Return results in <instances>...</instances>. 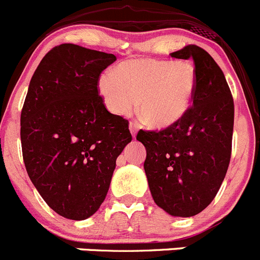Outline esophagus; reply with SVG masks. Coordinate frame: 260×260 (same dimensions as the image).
I'll return each mask as SVG.
<instances>
[{"label":"esophagus","instance_id":"34e87169","mask_svg":"<svg viewBox=\"0 0 260 260\" xmlns=\"http://www.w3.org/2000/svg\"><path fill=\"white\" fill-rule=\"evenodd\" d=\"M129 129H131V133H132V136H133V139H135L136 133H137V129H139V125H137V123H135V121H131Z\"/></svg>","mask_w":260,"mask_h":260}]
</instances>
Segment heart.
I'll use <instances>...</instances> for the list:
<instances>
[{
  "instance_id": "obj_1",
  "label": "heart",
  "mask_w": 260,
  "mask_h": 260,
  "mask_svg": "<svg viewBox=\"0 0 260 260\" xmlns=\"http://www.w3.org/2000/svg\"><path fill=\"white\" fill-rule=\"evenodd\" d=\"M98 89L111 113L128 115L137 101V111L147 125L167 128L190 109L196 74L185 62L125 60L100 79Z\"/></svg>"
}]
</instances>
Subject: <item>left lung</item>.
<instances>
[{
  "mask_svg": "<svg viewBox=\"0 0 260 260\" xmlns=\"http://www.w3.org/2000/svg\"><path fill=\"white\" fill-rule=\"evenodd\" d=\"M170 55L193 60V105L174 125L141 129L136 139L146 147L144 168L154 202L172 216L189 217L212 202L225 177L235 104L223 71L207 51L186 45Z\"/></svg>",
  "mask_w": 260,
  "mask_h": 260,
  "instance_id": "8db88e82",
  "label": "left lung"
}]
</instances>
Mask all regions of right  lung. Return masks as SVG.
Masks as SVG:
<instances>
[{
    "mask_svg": "<svg viewBox=\"0 0 260 260\" xmlns=\"http://www.w3.org/2000/svg\"><path fill=\"white\" fill-rule=\"evenodd\" d=\"M115 60L74 44L55 46L35 71L20 114L28 176L49 207L72 220L100 209L116 158L132 141L127 119L107 111L98 93Z\"/></svg>",
    "mask_w": 260,
    "mask_h": 260,
    "instance_id": "1",
    "label": "right lung"
}]
</instances>
